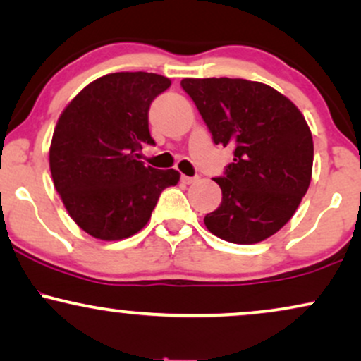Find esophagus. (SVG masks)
<instances>
[{"mask_svg":"<svg viewBox=\"0 0 361 361\" xmlns=\"http://www.w3.org/2000/svg\"><path fill=\"white\" fill-rule=\"evenodd\" d=\"M196 180H198V176H186V175H181V181H183L185 185H191V183H195Z\"/></svg>","mask_w":361,"mask_h":361,"instance_id":"obj_1","label":"esophagus"}]
</instances>
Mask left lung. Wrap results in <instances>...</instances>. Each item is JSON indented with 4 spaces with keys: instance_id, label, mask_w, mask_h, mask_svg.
Listing matches in <instances>:
<instances>
[{
    "instance_id": "8db88e82",
    "label": "left lung",
    "mask_w": 361,
    "mask_h": 361,
    "mask_svg": "<svg viewBox=\"0 0 361 361\" xmlns=\"http://www.w3.org/2000/svg\"><path fill=\"white\" fill-rule=\"evenodd\" d=\"M181 86L212 131L235 147L221 203L204 216L209 233L255 245L281 230L312 181L313 138L296 104L271 86L241 78H185Z\"/></svg>"
}]
</instances>
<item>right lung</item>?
Wrapping results in <instances>:
<instances>
[{
	"label": "right lung",
	"mask_w": 361,
	"mask_h": 361,
	"mask_svg": "<svg viewBox=\"0 0 361 361\" xmlns=\"http://www.w3.org/2000/svg\"><path fill=\"white\" fill-rule=\"evenodd\" d=\"M170 85L154 73H109L86 85L59 115L49 147L53 183L73 221L93 238L138 233L161 191L180 181L176 170L138 159L141 145L154 143L149 104Z\"/></svg>",
	"instance_id": "add662e5"
}]
</instances>
